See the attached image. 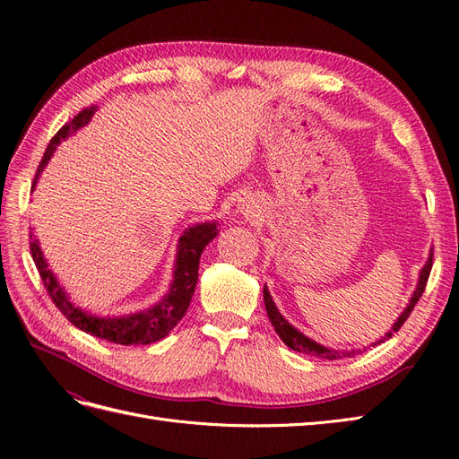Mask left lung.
<instances>
[{
  "label": "left lung",
  "instance_id": "8db88e82",
  "mask_svg": "<svg viewBox=\"0 0 459 459\" xmlns=\"http://www.w3.org/2000/svg\"><path fill=\"white\" fill-rule=\"evenodd\" d=\"M431 266H433V253L429 255L428 263L423 264V268L420 270V280H418V285H416V291L412 293V297H411L409 304H406L404 312L397 317L395 325H394L392 329H389V331L380 338V341H377V342H372V344H370L372 348L378 346L380 342H385L387 338H392V336H394V334L403 327L404 321L409 319V316H411V312L414 310L416 302L420 300V297H421L423 290H426L428 278H429V273H431ZM263 297H264V308H266V314H268L270 324L274 325V329H276L278 336H280L281 341H283L287 346H290L291 350L300 351V353H307V355H314V358L329 359V361L342 359V358H353L355 353H361V350H359V351H358V350H331V348H325V346H321V344H317V342L310 341V338H308L307 334H302L300 331H297V329L290 324V321H287V319L280 314V310L276 308V304H274L273 297H270V293H268V290H266V285H264V290H263Z\"/></svg>",
  "mask_w": 459,
  "mask_h": 459
}]
</instances>
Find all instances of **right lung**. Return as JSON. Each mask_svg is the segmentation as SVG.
Returning <instances> with one entry per match:
<instances>
[{
  "label": "right lung",
  "instance_id": "1",
  "mask_svg": "<svg viewBox=\"0 0 459 459\" xmlns=\"http://www.w3.org/2000/svg\"><path fill=\"white\" fill-rule=\"evenodd\" d=\"M94 111H96L94 106L82 109L72 118L70 123H65L55 134V138L48 142L45 155L39 162L36 179H33V186H36L43 168L47 166L50 157H53L56 145L62 140H65L67 135H72L84 125H89ZM217 225L219 223H215V221H212V223L206 221V223H198L195 227L186 229L178 244V259H176L174 280H172V285H169V291L152 308L135 312L130 316H123V317H96L89 312H82L81 308H77L70 300V297H67L65 291L58 285L55 274L50 273L47 261L43 259L39 242L31 232H30V253H31L33 263L38 266V273L41 276V281L45 285L48 297L53 299L56 308L65 316V319L70 321L72 325L113 344H123V346L152 344L172 331L179 324V319L185 316L186 308H189L191 299L195 295V287L198 281L200 255L204 247H206L217 236Z\"/></svg>",
  "mask_w": 459,
  "mask_h": 459
}]
</instances>
